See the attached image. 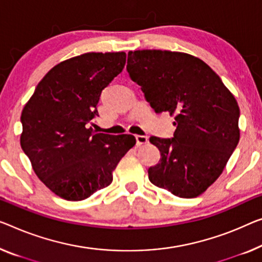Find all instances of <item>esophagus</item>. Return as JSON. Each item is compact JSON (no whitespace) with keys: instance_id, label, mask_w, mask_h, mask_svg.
I'll list each match as a JSON object with an SVG mask.
<instances>
[{"instance_id":"esophagus-1","label":"esophagus","mask_w":262,"mask_h":262,"mask_svg":"<svg viewBox=\"0 0 262 262\" xmlns=\"http://www.w3.org/2000/svg\"><path fill=\"white\" fill-rule=\"evenodd\" d=\"M135 139H136V144H138V146H142V144H146L148 142V138L143 135H136Z\"/></svg>"}]
</instances>
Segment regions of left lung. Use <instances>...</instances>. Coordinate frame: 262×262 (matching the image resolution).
<instances>
[{"label": "left lung", "mask_w": 262, "mask_h": 262, "mask_svg": "<svg viewBox=\"0 0 262 262\" xmlns=\"http://www.w3.org/2000/svg\"><path fill=\"white\" fill-rule=\"evenodd\" d=\"M127 72L156 113L175 118L173 139H149L161 154L148 169L149 181L179 198L205 193L240 140L235 97L208 64L190 54L129 52Z\"/></svg>", "instance_id": "8db88e82"}]
</instances>
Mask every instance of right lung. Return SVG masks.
Segmentation results:
<instances>
[{"label": "right lung", "instance_id": "add662e5", "mask_svg": "<svg viewBox=\"0 0 262 262\" xmlns=\"http://www.w3.org/2000/svg\"><path fill=\"white\" fill-rule=\"evenodd\" d=\"M126 53H85L53 67L21 114L19 142L37 178L68 201L111 185L113 171L135 146L133 135L94 133L101 93L122 72Z\"/></svg>", "mask_w": 262, "mask_h": 262}]
</instances>
